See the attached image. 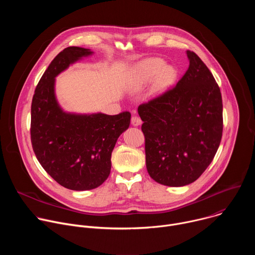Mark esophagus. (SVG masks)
<instances>
[{
    "label": "esophagus",
    "instance_id": "esophagus-1",
    "mask_svg": "<svg viewBox=\"0 0 255 255\" xmlns=\"http://www.w3.org/2000/svg\"><path fill=\"white\" fill-rule=\"evenodd\" d=\"M131 123L133 126H139L142 124V120L138 116H133L131 119Z\"/></svg>",
    "mask_w": 255,
    "mask_h": 255
}]
</instances>
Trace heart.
I'll use <instances>...</instances> for the list:
<instances>
[{
    "instance_id": "obj_1",
    "label": "heart",
    "mask_w": 255,
    "mask_h": 255,
    "mask_svg": "<svg viewBox=\"0 0 255 255\" xmlns=\"http://www.w3.org/2000/svg\"><path fill=\"white\" fill-rule=\"evenodd\" d=\"M175 78L176 71L172 65L164 64L160 58H147L139 62L135 67L129 90L138 91L153 81L152 94L160 95L173 84Z\"/></svg>"
}]
</instances>
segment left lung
Masks as SVG:
<instances>
[{
	"instance_id": "8db88e82",
	"label": "left lung",
	"mask_w": 255,
	"mask_h": 255,
	"mask_svg": "<svg viewBox=\"0 0 255 255\" xmlns=\"http://www.w3.org/2000/svg\"><path fill=\"white\" fill-rule=\"evenodd\" d=\"M187 56L189 68L176 86L138 107L147 171L168 187H184L201 176L223 131L220 89L195 52L188 50Z\"/></svg>"
}]
</instances>
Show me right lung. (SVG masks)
I'll return each instance as SVG.
<instances>
[{
    "mask_svg": "<svg viewBox=\"0 0 255 255\" xmlns=\"http://www.w3.org/2000/svg\"><path fill=\"white\" fill-rule=\"evenodd\" d=\"M70 46L51 61L36 87L31 106V142L45 171L62 187L88 191L101 186L111 171V155L131 114L66 112L55 95V78L71 64L92 55Z\"/></svg>",
    "mask_w": 255,
    "mask_h": 255,
    "instance_id": "1",
    "label": "right lung"
}]
</instances>
